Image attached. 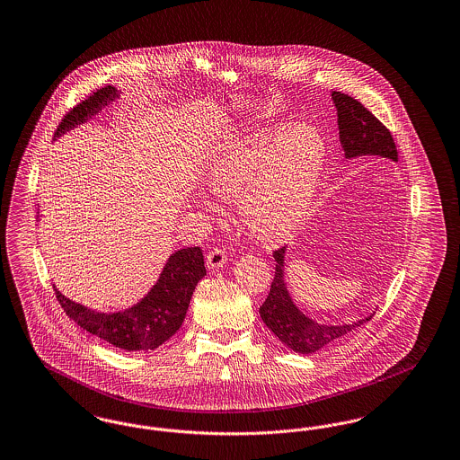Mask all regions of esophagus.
I'll return each mask as SVG.
<instances>
[{
    "label": "esophagus",
    "mask_w": 460,
    "mask_h": 460,
    "mask_svg": "<svg viewBox=\"0 0 460 460\" xmlns=\"http://www.w3.org/2000/svg\"><path fill=\"white\" fill-rule=\"evenodd\" d=\"M226 262H227L226 252L219 248V246H216V248H212L208 252V255H207V267L208 269H220V267H224Z\"/></svg>",
    "instance_id": "obj_1"
}]
</instances>
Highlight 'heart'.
I'll use <instances>...</instances> for the list:
<instances>
[{"instance_id":"obj_1","label":"heart","mask_w":460,"mask_h":460,"mask_svg":"<svg viewBox=\"0 0 460 460\" xmlns=\"http://www.w3.org/2000/svg\"><path fill=\"white\" fill-rule=\"evenodd\" d=\"M324 165L326 143L312 126L253 132L214 158L207 186L224 201L244 198V219L261 240H285L310 212Z\"/></svg>"}]
</instances>
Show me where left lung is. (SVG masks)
<instances>
[{
  "mask_svg": "<svg viewBox=\"0 0 460 460\" xmlns=\"http://www.w3.org/2000/svg\"><path fill=\"white\" fill-rule=\"evenodd\" d=\"M331 98L338 111V129L340 143L347 158L362 155H379L385 158L398 160L394 136L388 131L369 110L360 102L345 93L332 91ZM286 246L274 252L276 272L270 285L269 296L261 306L263 324L270 329L286 347L296 353H314L323 350L347 336L353 329L366 324L371 317L360 319L351 324L329 326L319 324L308 319L300 308L293 304L285 283Z\"/></svg>",
  "mask_w": 460,
  "mask_h": 460,
  "instance_id": "left-lung-1",
  "label": "left lung"
}]
</instances>
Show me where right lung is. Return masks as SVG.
Returning <instances> with one entry per match:
<instances>
[{"label":"right lung","mask_w":460,"mask_h":460,"mask_svg":"<svg viewBox=\"0 0 460 460\" xmlns=\"http://www.w3.org/2000/svg\"><path fill=\"white\" fill-rule=\"evenodd\" d=\"M115 98H119V93L113 86L98 89L66 113L55 137L81 126ZM203 276H207V270L201 248L191 246L181 248L169 257L154 288L131 308L105 314L68 300L58 289L55 293L66 315L91 334L122 350H155L181 328L193 291Z\"/></svg>","instance_id":"1"}]
</instances>
